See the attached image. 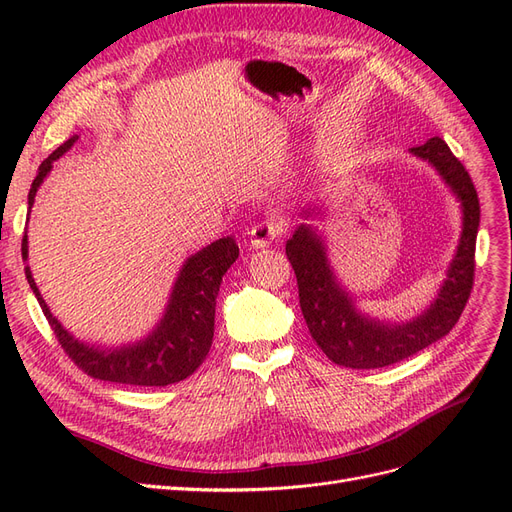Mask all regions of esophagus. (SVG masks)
I'll use <instances>...</instances> for the list:
<instances>
[{"instance_id":"1","label":"esophagus","mask_w":512,"mask_h":512,"mask_svg":"<svg viewBox=\"0 0 512 512\" xmlns=\"http://www.w3.org/2000/svg\"><path fill=\"white\" fill-rule=\"evenodd\" d=\"M288 224L284 218H280V215H273V218L265 220L256 224L252 230H250V245L254 247V250H258V247H267L271 245L277 237H282L286 232Z\"/></svg>"}]
</instances>
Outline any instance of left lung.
Returning <instances> with one entry per match:
<instances>
[{
	"label": "left lung",
	"mask_w": 512,
	"mask_h": 512,
	"mask_svg": "<svg viewBox=\"0 0 512 512\" xmlns=\"http://www.w3.org/2000/svg\"><path fill=\"white\" fill-rule=\"evenodd\" d=\"M412 156L429 162L461 203V237L446 271L438 297L421 316L408 322L371 318L356 307L348 288L339 284L327 256V245L312 224H301L286 241V256L297 275L299 303L318 348L342 367L376 369L404 361L438 342L451 331L474 284V250L480 224V205L468 170L453 156L440 136L410 149ZM318 207H305L312 218Z\"/></svg>",
	"instance_id": "1"
}]
</instances>
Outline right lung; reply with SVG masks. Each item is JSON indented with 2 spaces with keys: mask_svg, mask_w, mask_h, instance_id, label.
<instances>
[{
  "mask_svg": "<svg viewBox=\"0 0 512 512\" xmlns=\"http://www.w3.org/2000/svg\"><path fill=\"white\" fill-rule=\"evenodd\" d=\"M79 141L72 136L64 145H59L46 158L32 183L27 196L29 211L34 207L36 192L51 173L53 162L64 156L70 147ZM23 260H27V232L23 237ZM239 258V245L232 237L213 241L211 245L190 256L183 262L175 280L173 292L168 297L164 316L145 339L119 348L89 346L76 339L70 331L61 327V322L51 314L42 294L34 282V275L25 267L27 282L32 286L42 312L55 331L61 348L70 359L79 365L87 376L104 382L134 384V386H168L181 382L203 365L213 342L215 322V299H218L224 273L232 262Z\"/></svg>",
  "mask_w": 512,
  "mask_h": 512,
  "instance_id": "obj_1",
  "label": "right lung"
}]
</instances>
